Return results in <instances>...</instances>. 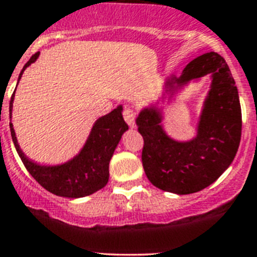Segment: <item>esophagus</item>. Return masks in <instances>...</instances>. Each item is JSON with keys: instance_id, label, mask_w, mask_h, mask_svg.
I'll list each match as a JSON object with an SVG mask.
<instances>
[{"instance_id": "34e87169", "label": "esophagus", "mask_w": 257, "mask_h": 257, "mask_svg": "<svg viewBox=\"0 0 257 257\" xmlns=\"http://www.w3.org/2000/svg\"><path fill=\"white\" fill-rule=\"evenodd\" d=\"M123 117H124V121L127 122V124H128V126L130 127L135 126V112H134V109L131 108L130 105L124 106Z\"/></svg>"}]
</instances>
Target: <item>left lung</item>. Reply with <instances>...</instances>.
Segmentation results:
<instances>
[{"label":"left lung","instance_id":"obj_1","mask_svg":"<svg viewBox=\"0 0 257 257\" xmlns=\"http://www.w3.org/2000/svg\"><path fill=\"white\" fill-rule=\"evenodd\" d=\"M211 74L210 91L203 103L196 138L189 142L171 139L163 130L162 113L144 108L136 118L144 139L142 161L154 187L176 194L205 189L228 169L237 154L242 133V112L234 78L224 58L206 52L184 68L180 77L166 79L171 95L192 79Z\"/></svg>","mask_w":257,"mask_h":257}]
</instances>
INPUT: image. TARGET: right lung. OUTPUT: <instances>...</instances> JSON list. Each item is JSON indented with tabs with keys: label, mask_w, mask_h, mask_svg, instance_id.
<instances>
[{
	"label": "right lung",
	"mask_w": 257,
	"mask_h": 257,
	"mask_svg": "<svg viewBox=\"0 0 257 257\" xmlns=\"http://www.w3.org/2000/svg\"><path fill=\"white\" fill-rule=\"evenodd\" d=\"M38 55L40 52H36L27 61L20 72L19 79L26 68L37 60ZM13 101L14 94L10 100V118ZM126 130H128V126L122 117V106L119 105L95 122L87 142L76 157L63 165L42 166L24 156L18 144L13 123L10 122L14 145L29 174L50 193L67 198L90 196L105 187L109 180V162Z\"/></svg>",
	"instance_id": "add662e5"
}]
</instances>
